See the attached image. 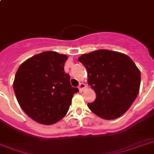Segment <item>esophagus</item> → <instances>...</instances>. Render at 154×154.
<instances>
[{"label":"esophagus","instance_id":"esophagus-1","mask_svg":"<svg viewBox=\"0 0 154 154\" xmlns=\"http://www.w3.org/2000/svg\"><path fill=\"white\" fill-rule=\"evenodd\" d=\"M85 88H86V85L84 83H81L79 85V87H78V88H79V91L80 92H82V91H84L85 89Z\"/></svg>","mask_w":154,"mask_h":154}]
</instances>
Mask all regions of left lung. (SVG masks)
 Returning a JSON list of instances; mask_svg holds the SVG:
<instances>
[{
    "label": "left lung",
    "instance_id": "obj_1",
    "mask_svg": "<svg viewBox=\"0 0 154 154\" xmlns=\"http://www.w3.org/2000/svg\"><path fill=\"white\" fill-rule=\"evenodd\" d=\"M87 69L88 84L96 94L88 103L93 113L105 120L121 117L129 109L140 87L141 73L128 55L100 49L80 56Z\"/></svg>",
    "mask_w": 154,
    "mask_h": 154
}]
</instances>
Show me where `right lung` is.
Instances as JSON below:
<instances>
[{
	"mask_svg": "<svg viewBox=\"0 0 154 154\" xmlns=\"http://www.w3.org/2000/svg\"><path fill=\"white\" fill-rule=\"evenodd\" d=\"M66 55L44 51L26 60L15 73L13 89L23 111L42 125L56 123L65 117L78 88L71 86L64 71Z\"/></svg>",
	"mask_w": 154,
	"mask_h": 154,
	"instance_id": "obj_1",
	"label": "right lung"
}]
</instances>
